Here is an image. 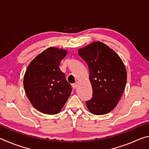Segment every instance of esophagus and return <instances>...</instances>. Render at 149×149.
Wrapping results in <instances>:
<instances>
[{
    "label": "esophagus",
    "instance_id": "1",
    "mask_svg": "<svg viewBox=\"0 0 149 149\" xmlns=\"http://www.w3.org/2000/svg\"><path fill=\"white\" fill-rule=\"evenodd\" d=\"M77 85H78V83L77 82H76L75 83V84H72V87L74 88V89H75V88L77 87Z\"/></svg>",
    "mask_w": 149,
    "mask_h": 149
}]
</instances>
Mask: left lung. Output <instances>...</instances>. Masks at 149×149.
<instances>
[{
	"label": "left lung",
	"instance_id": "1",
	"mask_svg": "<svg viewBox=\"0 0 149 149\" xmlns=\"http://www.w3.org/2000/svg\"><path fill=\"white\" fill-rule=\"evenodd\" d=\"M78 54L89 70L93 97L86 101L88 110L95 115L108 114L116 107L124 91L125 65L114 50L100 41L78 49Z\"/></svg>",
	"mask_w": 149,
	"mask_h": 149
}]
</instances>
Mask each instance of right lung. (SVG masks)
Here are the masks:
<instances>
[{
    "label": "right lung",
    "mask_w": 149,
    "mask_h": 149,
    "mask_svg": "<svg viewBox=\"0 0 149 149\" xmlns=\"http://www.w3.org/2000/svg\"><path fill=\"white\" fill-rule=\"evenodd\" d=\"M68 50L49 47L35 58L24 77L25 92L35 109L47 114L61 111L72 92L59 65Z\"/></svg>",
    "instance_id": "add662e5"
}]
</instances>
